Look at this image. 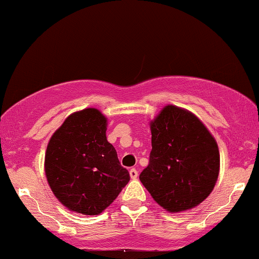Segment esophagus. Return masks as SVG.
Here are the masks:
<instances>
[{"label":"esophagus","mask_w":259,"mask_h":259,"mask_svg":"<svg viewBox=\"0 0 259 259\" xmlns=\"http://www.w3.org/2000/svg\"><path fill=\"white\" fill-rule=\"evenodd\" d=\"M129 175H130V178H132V179H136V178H138V170H136L135 168H132L129 170Z\"/></svg>","instance_id":"1"}]
</instances>
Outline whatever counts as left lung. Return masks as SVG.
<instances>
[{
  "label": "left lung",
  "instance_id": "1",
  "mask_svg": "<svg viewBox=\"0 0 259 259\" xmlns=\"http://www.w3.org/2000/svg\"><path fill=\"white\" fill-rule=\"evenodd\" d=\"M152 151L140 181L170 213L202 203L214 189L221 156L214 136L192 112L163 107L150 121Z\"/></svg>",
  "mask_w": 259,
  "mask_h": 259
}]
</instances>
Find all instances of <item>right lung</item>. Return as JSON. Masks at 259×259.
I'll return each instance as SVG.
<instances>
[{
    "label": "right lung",
    "instance_id": "obj_1",
    "mask_svg": "<svg viewBox=\"0 0 259 259\" xmlns=\"http://www.w3.org/2000/svg\"><path fill=\"white\" fill-rule=\"evenodd\" d=\"M106 130L107 118L101 111L85 108L68 115L47 145V183L72 212L99 215L129 183Z\"/></svg>",
    "mask_w": 259,
    "mask_h": 259
}]
</instances>
